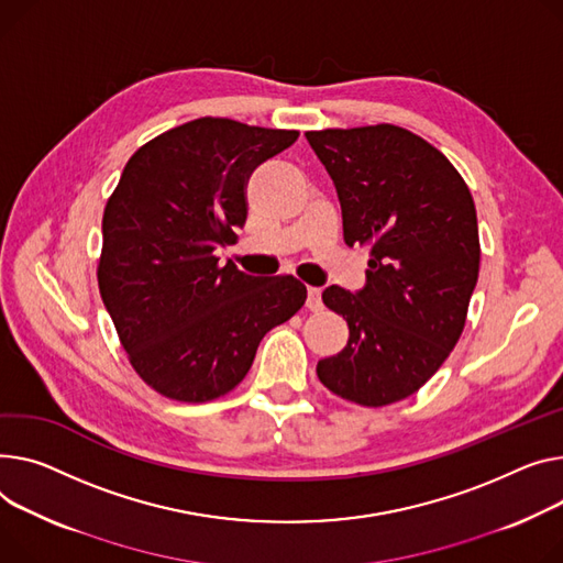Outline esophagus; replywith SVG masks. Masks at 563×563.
I'll return each instance as SVG.
<instances>
[{"label":"esophagus","mask_w":563,"mask_h":563,"mask_svg":"<svg viewBox=\"0 0 563 563\" xmlns=\"http://www.w3.org/2000/svg\"><path fill=\"white\" fill-rule=\"evenodd\" d=\"M312 312H319L323 308V301H321V289L319 287H308V303H306Z\"/></svg>","instance_id":"obj_1"}]
</instances>
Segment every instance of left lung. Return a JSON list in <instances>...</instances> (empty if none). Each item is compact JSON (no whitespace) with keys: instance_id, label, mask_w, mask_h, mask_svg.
<instances>
[{"instance_id":"obj_1","label":"left lung","mask_w":563,"mask_h":563,"mask_svg":"<svg viewBox=\"0 0 563 563\" xmlns=\"http://www.w3.org/2000/svg\"><path fill=\"white\" fill-rule=\"evenodd\" d=\"M306 137L332 178L346 244L371 249L362 289H323L351 334L317 376L336 396L383 407L421 389L460 340L479 272L475 203L448 158L400 126Z\"/></svg>"}]
</instances>
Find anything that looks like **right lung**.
<instances>
[{"mask_svg":"<svg viewBox=\"0 0 563 563\" xmlns=\"http://www.w3.org/2000/svg\"><path fill=\"white\" fill-rule=\"evenodd\" d=\"M296 137L201 118L126 163L103 210L97 278L133 368L158 394L183 402L229 394L262 336L303 308V283L219 267L214 255L244 227L251 172Z\"/></svg>","mask_w":563,"mask_h":563,"instance_id":"right-lung-1","label":"right lung"}]
</instances>
